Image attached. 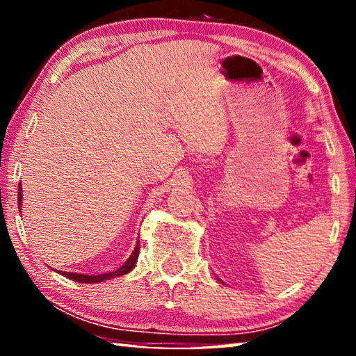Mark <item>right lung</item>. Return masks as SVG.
Wrapping results in <instances>:
<instances>
[{"mask_svg": "<svg viewBox=\"0 0 356 356\" xmlns=\"http://www.w3.org/2000/svg\"><path fill=\"white\" fill-rule=\"evenodd\" d=\"M21 186H19V193H17V202H19V207H21V201H22V194H21ZM138 256H139V241L138 245H136L133 254L129 256V259L124 262L123 266L120 267V269H116L115 272H108V274H102V275H86V274H72V272H61L63 275L67 277V279L74 280V282H81V284H97V282H104V280H110L113 279V277H120V275H124L128 274V272L133 270V267L136 266V262H138Z\"/></svg>", "mask_w": 356, "mask_h": 356, "instance_id": "right-lung-1", "label": "right lung"}]
</instances>
